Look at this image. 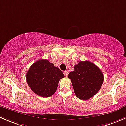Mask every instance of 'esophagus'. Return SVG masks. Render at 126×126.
<instances>
[{
	"label": "esophagus",
	"instance_id": "1",
	"mask_svg": "<svg viewBox=\"0 0 126 126\" xmlns=\"http://www.w3.org/2000/svg\"><path fill=\"white\" fill-rule=\"evenodd\" d=\"M64 76H65V77H68V71H64Z\"/></svg>",
	"mask_w": 126,
	"mask_h": 126
}]
</instances>
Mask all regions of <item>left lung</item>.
I'll return each mask as SVG.
<instances>
[{"instance_id":"obj_1","label":"left lung","mask_w":126,"mask_h":126,"mask_svg":"<svg viewBox=\"0 0 126 126\" xmlns=\"http://www.w3.org/2000/svg\"><path fill=\"white\" fill-rule=\"evenodd\" d=\"M75 94L81 100L89 99L101 89L104 76L101 69L89 61H80L68 75Z\"/></svg>"}]
</instances>
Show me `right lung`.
I'll return each mask as SVG.
<instances>
[{"instance_id": "right-lung-1", "label": "right lung", "mask_w": 126, "mask_h": 126, "mask_svg": "<svg viewBox=\"0 0 126 126\" xmlns=\"http://www.w3.org/2000/svg\"><path fill=\"white\" fill-rule=\"evenodd\" d=\"M64 77L57 67L47 60H39L33 63L26 74L28 85L41 97H47L55 93L58 82Z\"/></svg>"}]
</instances>
